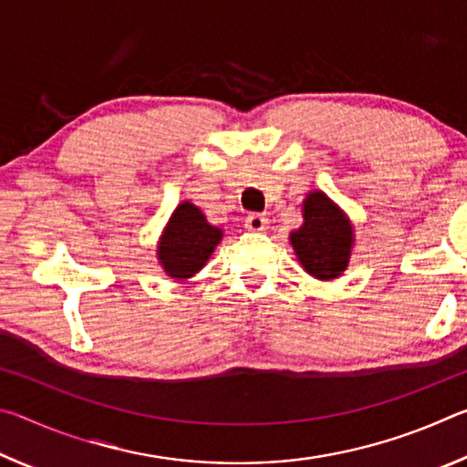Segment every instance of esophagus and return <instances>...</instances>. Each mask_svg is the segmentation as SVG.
<instances>
[{"instance_id": "1", "label": "esophagus", "mask_w": 467, "mask_h": 467, "mask_svg": "<svg viewBox=\"0 0 467 467\" xmlns=\"http://www.w3.org/2000/svg\"><path fill=\"white\" fill-rule=\"evenodd\" d=\"M267 224H270V223H267V218L262 216V214H251V216H247V220H244V226H247L249 231H253V233L265 231Z\"/></svg>"}]
</instances>
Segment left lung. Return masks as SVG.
<instances>
[{"label":"left lung","instance_id":"8db88e82","mask_svg":"<svg viewBox=\"0 0 467 467\" xmlns=\"http://www.w3.org/2000/svg\"><path fill=\"white\" fill-rule=\"evenodd\" d=\"M305 223L290 233V244L300 265L317 280H334L348 267L354 244L350 220L323 192H311L303 202Z\"/></svg>","mask_w":467,"mask_h":467}]
</instances>
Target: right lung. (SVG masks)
Instances as JSON below:
<instances>
[{
	"label": "right lung",
	"instance_id": "add662e5",
	"mask_svg": "<svg viewBox=\"0 0 467 467\" xmlns=\"http://www.w3.org/2000/svg\"><path fill=\"white\" fill-rule=\"evenodd\" d=\"M220 241L223 231L212 226L197 205L183 202L172 212L156 255L169 278L187 280L202 270Z\"/></svg>",
	"mask_w": 467,
	"mask_h": 467
}]
</instances>
